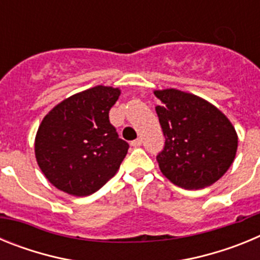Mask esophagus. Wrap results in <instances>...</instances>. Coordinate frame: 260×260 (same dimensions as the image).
I'll return each mask as SVG.
<instances>
[{"label": "esophagus", "instance_id": "1", "mask_svg": "<svg viewBox=\"0 0 260 260\" xmlns=\"http://www.w3.org/2000/svg\"><path fill=\"white\" fill-rule=\"evenodd\" d=\"M132 146L135 147V148H137V147H141L142 146V139H135V141H133Z\"/></svg>", "mask_w": 260, "mask_h": 260}]
</instances>
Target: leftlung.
I'll return each mask as SVG.
<instances>
[{"label": "left lung", "mask_w": 260, "mask_h": 260, "mask_svg": "<svg viewBox=\"0 0 260 260\" xmlns=\"http://www.w3.org/2000/svg\"><path fill=\"white\" fill-rule=\"evenodd\" d=\"M165 144L156 160L168 180L182 189H203L228 171L236 157L237 133L215 105L180 89L155 91Z\"/></svg>", "instance_id": "1"}]
</instances>
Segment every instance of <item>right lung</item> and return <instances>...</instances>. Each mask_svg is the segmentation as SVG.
<instances>
[{
  "instance_id": "add662e5",
  "label": "right lung",
  "mask_w": 260,
  "mask_h": 260,
  "mask_svg": "<svg viewBox=\"0 0 260 260\" xmlns=\"http://www.w3.org/2000/svg\"><path fill=\"white\" fill-rule=\"evenodd\" d=\"M118 88L96 86L53 108L39 126L35 155L41 172L61 191L91 195L117 173L128 150L109 121Z\"/></svg>"
}]
</instances>
